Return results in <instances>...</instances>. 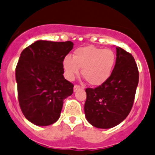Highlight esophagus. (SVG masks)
<instances>
[{"label":"esophagus","instance_id":"1","mask_svg":"<svg viewBox=\"0 0 155 155\" xmlns=\"http://www.w3.org/2000/svg\"><path fill=\"white\" fill-rule=\"evenodd\" d=\"M80 88H81L80 85H75L74 87H73V91H77V90L80 89Z\"/></svg>","mask_w":155,"mask_h":155}]
</instances>
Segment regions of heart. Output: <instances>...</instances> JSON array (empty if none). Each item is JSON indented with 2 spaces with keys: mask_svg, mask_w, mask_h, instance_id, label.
Returning a JSON list of instances; mask_svg holds the SVG:
<instances>
[{
  "mask_svg": "<svg viewBox=\"0 0 155 155\" xmlns=\"http://www.w3.org/2000/svg\"><path fill=\"white\" fill-rule=\"evenodd\" d=\"M117 61L115 52L110 48L86 46L76 49L73 57L67 56L63 61L65 76L73 80L80 73L91 85L98 86L109 79Z\"/></svg>",
  "mask_w": 155,
  "mask_h": 155,
  "instance_id": "obj_1",
  "label": "heart"
}]
</instances>
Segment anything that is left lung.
Segmentation results:
<instances>
[{
  "label": "left lung",
  "instance_id": "8db88e82",
  "mask_svg": "<svg viewBox=\"0 0 155 155\" xmlns=\"http://www.w3.org/2000/svg\"><path fill=\"white\" fill-rule=\"evenodd\" d=\"M116 49L117 61L109 79L95 88L85 89V117L97 128H112L127 118L139 83V70L133 55L120 47Z\"/></svg>",
  "mask_w": 155,
  "mask_h": 155
}]
</instances>
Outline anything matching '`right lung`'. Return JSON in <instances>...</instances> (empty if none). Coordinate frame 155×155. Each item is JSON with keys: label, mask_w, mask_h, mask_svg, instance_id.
Segmentation results:
<instances>
[{"label": "right lung", "mask_w": 155, "mask_h": 155, "mask_svg": "<svg viewBox=\"0 0 155 155\" xmlns=\"http://www.w3.org/2000/svg\"><path fill=\"white\" fill-rule=\"evenodd\" d=\"M72 41L39 40L21 53L16 67L18 100L25 117L37 126H49L60 117L64 100L73 84L64 77L63 61Z\"/></svg>", "instance_id": "obj_1"}]
</instances>
